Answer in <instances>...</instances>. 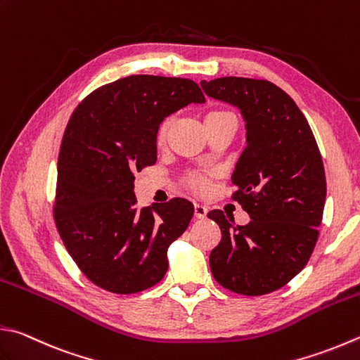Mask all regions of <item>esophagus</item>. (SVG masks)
<instances>
[{
    "mask_svg": "<svg viewBox=\"0 0 360 360\" xmlns=\"http://www.w3.org/2000/svg\"><path fill=\"white\" fill-rule=\"evenodd\" d=\"M207 213H208V207L207 205H202V203H194V214H195V218H199V219L207 218Z\"/></svg>",
    "mask_w": 360,
    "mask_h": 360,
    "instance_id": "esophagus-1",
    "label": "esophagus"
}]
</instances>
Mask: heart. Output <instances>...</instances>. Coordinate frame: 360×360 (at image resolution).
<instances>
[{"label":"heart","instance_id":"b5f03b06","mask_svg":"<svg viewBox=\"0 0 360 360\" xmlns=\"http://www.w3.org/2000/svg\"><path fill=\"white\" fill-rule=\"evenodd\" d=\"M221 112H226V111H212V112H208L207 116H212V114H221ZM166 130H167V124L165 122V124H162L160 127V130H158V138H157L158 139V144H162V142H165ZM189 185H191V188L194 189V191L202 193V191H205V189L208 188V181L203 179V177H200V175H194V177L189 180Z\"/></svg>","mask_w":360,"mask_h":360}]
</instances>
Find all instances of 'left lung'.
<instances>
[{
  "label": "left lung",
  "mask_w": 360,
  "mask_h": 360,
  "mask_svg": "<svg viewBox=\"0 0 360 360\" xmlns=\"http://www.w3.org/2000/svg\"><path fill=\"white\" fill-rule=\"evenodd\" d=\"M208 97L238 108L246 147L236 162L233 198L250 222L213 210L222 238L210 254L218 283L246 296L266 295L306 266L318 240L326 177L307 119L287 92L266 79L200 81Z\"/></svg>",
  "instance_id": "8db88e82"
}]
</instances>
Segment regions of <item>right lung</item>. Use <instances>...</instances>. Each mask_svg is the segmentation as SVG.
I'll use <instances>...</instances> for the list:
<instances>
[{"label": "right lung", "instance_id": "right-lung-1", "mask_svg": "<svg viewBox=\"0 0 360 360\" xmlns=\"http://www.w3.org/2000/svg\"><path fill=\"white\" fill-rule=\"evenodd\" d=\"M189 103H205L194 81L131 75L94 91L67 124L54 221L78 268L111 293L157 285L193 218L186 199L139 210L134 195V174L157 162L162 120Z\"/></svg>", "mask_w": 360, "mask_h": 360}]
</instances>
